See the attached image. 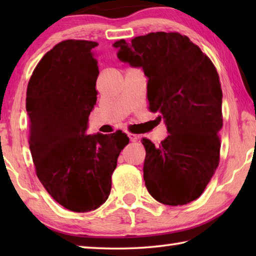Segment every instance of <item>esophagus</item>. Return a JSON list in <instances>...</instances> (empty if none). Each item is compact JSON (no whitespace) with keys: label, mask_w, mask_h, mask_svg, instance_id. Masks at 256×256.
Masks as SVG:
<instances>
[{"label":"esophagus","mask_w":256,"mask_h":256,"mask_svg":"<svg viewBox=\"0 0 256 256\" xmlns=\"http://www.w3.org/2000/svg\"><path fill=\"white\" fill-rule=\"evenodd\" d=\"M128 136L130 138V141H132V142L138 140V136H136V134H133V133L128 132Z\"/></svg>","instance_id":"1"}]
</instances>
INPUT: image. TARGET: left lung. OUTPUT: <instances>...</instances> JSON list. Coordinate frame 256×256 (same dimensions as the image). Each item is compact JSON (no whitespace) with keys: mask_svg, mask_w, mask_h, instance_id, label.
I'll list each match as a JSON object with an SVG mask.
<instances>
[{"mask_svg":"<svg viewBox=\"0 0 256 256\" xmlns=\"http://www.w3.org/2000/svg\"><path fill=\"white\" fill-rule=\"evenodd\" d=\"M112 46L120 60L144 68L149 110L170 132L159 146L142 138L148 192L167 206L196 200L220 160L222 90L216 66L178 32H150Z\"/></svg>","mask_w":256,"mask_h":256,"instance_id":"8db88e82","label":"left lung"}]
</instances>
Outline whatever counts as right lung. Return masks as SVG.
I'll use <instances>...</instances> for the list:
<instances>
[{
	"label": "right lung",
	"mask_w": 256,
	"mask_h": 256,
	"mask_svg": "<svg viewBox=\"0 0 256 256\" xmlns=\"http://www.w3.org/2000/svg\"><path fill=\"white\" fill-rule=\"evenodd\" d=\"M98 42L68 40L42 56L27 86L29 148L50 196L74 212L108 198L112 175L128 138L122 131L86 136L97 100Z\"/></svg>",
	"instance_id": "right-lung-1"
}]
</instances>
